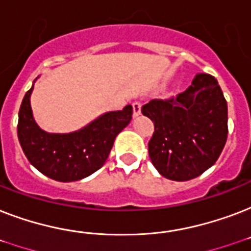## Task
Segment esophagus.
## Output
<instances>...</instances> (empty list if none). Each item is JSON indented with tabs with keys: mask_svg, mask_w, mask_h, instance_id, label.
<instances>
[{
	"mask_svg": "<svg viewBox=\"0 0 251 251\" xmlns=\"http://www.w3.org/2000/svg\"><path fill=\"white\" fill-rule=\"evenodd\" d=\"M142 110V104L139 101H134L133 102V116L134 117H138L141 114Z\"/></svg>",
	"mask_w": 251,
	"mask_h": 251,
	"instance_id": "34e87169",
	"label": "esophagus"
}]
</instances>
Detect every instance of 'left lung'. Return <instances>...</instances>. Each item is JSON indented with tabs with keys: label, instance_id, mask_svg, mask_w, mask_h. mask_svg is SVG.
Wrapping results in <instances>:
<instances>
[{
	"label": "left lung",
	"instance_id": "1",
	"mask_svg": "<svg viewBox=\"0 0 251 251\" xmlns=\"http://www.w3.org/2000/svg\"><path fill=\"white\" fill-rule=\"evenodd\" d=\"M153 122L149 143L153 167L172 181H189L216 163L228 135V106L218 80L197 74L185 92L142 106Z\"/></svg>",
	"mask_w": 251,
	"mask_h": 251
}]
</instances>
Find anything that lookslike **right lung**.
I'll return each mask as SVG.
<instances>
[{"mask_svg":"<svg viewBox=\"0 0 251 251\" xmlns=\"http://www.w3.org/2000/svg\"><path fill=\"white\" fill-rule=\"evenodd\" d=\"M32 90L33 84L23 98L18 120V138L29 163L60 182L79 181L100 169L109 156L116 137L131 121L133 106L101 114L73 133H47L33 118L29 101Z\"/></svg>","mask_w":251,"mask_h":251,"instance_id":"obj_1","label":"right lung"}]
</instances>
